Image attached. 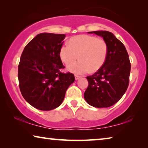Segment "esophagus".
<instances>
[{
    "label": "esophagus",
    "mask_w": 148,
    "mask_h": 148,
    "mask_svg": "<svg viewBox=\"0 0 148 148\" xmlns=\"http://www.w3.org/2000/svg\"><path fill=\"white\" fill-rule=\"evenodd\" d=\"M79 78H80V76H78V75H75V79H76V80H78Z\"/></svg>",
    "instance_id": "obj_1"
}]
</instances>
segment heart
<instances>
[{
  "instance_id": "obj_1",
  "label": "heart",
  "mask_w": 148,
  "mask_h": 148,
  "mask_svg": "<svg viewBox=\"0 0 148 148\" xmlns=\"http://www.w3.org/2000/svg\"><path fill=\"white\" fill-rule=\"evenodd\" d=\"M108 54V45L102 38L88 34H81L70 39L60 50L61 60L66 64L79 56L80 60L70 64L68 68L75 74H84L90 70L96 72L105 62Z\"/></svg>"
}]
</instances>
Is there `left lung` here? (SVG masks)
Segmentation results:
<instances>
[{"instance_id": "8db88e82", "label": "left lung", "mask_w": 148, "mask_h": 148, "mask_svg": "<svg viewBox=\"0 0 148 148\" xmlns=\"http://www.w3.org/2000/svg\"><path fill=\"white\" fill-rule=\"evenodd\" d=\"M102 36L108 45L105 62L98 71L87 76L88 86L84 98L92 106L108 108L122 98L129 85L131 64L124 45L112 32L93 31Z\"/></svg>"}]
</instances>
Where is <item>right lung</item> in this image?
<instances>
[{"label": "right lung", "instance_id": "1", "mask_svg": "<svg viewBox=\"0 0 148 148\" xmlns=\"http://www.w3.org/2000/svg\"><path fill=\"white\" fill-rule=\"evenodd\" d=\"M66 35L40 33L27 44L18 68L19 88L23 98L35 108L48 111L62 103L66 92L75 80L64 68L60 50Z\"/></svg>", "mask_w": 148, "mask_h": 148}]
</instances>
